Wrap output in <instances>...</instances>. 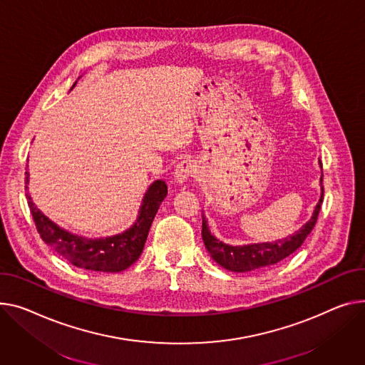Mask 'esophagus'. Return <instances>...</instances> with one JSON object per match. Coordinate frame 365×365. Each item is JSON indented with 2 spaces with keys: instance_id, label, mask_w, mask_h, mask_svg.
<instances>
[{
  "instance_id": "obj_1",
  "label": "esophagus",
  "mask_w": 365,
  "mask_h": 365,
  "mask_svg": "<svg viewBox=\"0 0 365 365\" xmlns=\"http://www.w3.org/2000/svg\"><path fill=\"white\" fill-rule=\"evenodd\" d=\"M195 175H197V165L193 164L190 160H183L176 165L175 180L179 185H183L185 182H187L190 178H193Z\"/></svg>"
}]
</instances>
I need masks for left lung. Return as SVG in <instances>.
Masks as SVG:
<instances>
[{"instance_id":"8db88e82","label":"left lung","mask_w":365,"mask_h":365,"mask_svg":"<svg viewBox=\"0 0 365 365\" xmlns=\"http://www.w3.org/2000/svg\"><path fill=\"white\" fill-rule=\"evenodd\" d=\"M320 165H322V163H320ZM320 182H322V197H320L317 205H315L309 220L292 236H287V237L276 240V242H264V244L232 247L229 244H225V242H222V240H218L214 235H211L207 220L202 215L201 235H202V240H204V245H205L207 251L210 252V255L218 265H222L223 269H226L229 272H236V273L259 270V269H265V267H270V265L280 262L290 254H294L304 244L305 237L311 233L315 223H317V217H319L322 202H323V195H324L323 170H322Z\"/></svg>"}]
</instances>
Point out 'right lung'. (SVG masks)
I'll use <instances>...</instances> for the list:
<instances>
[{
  "instance_id": "right-lung-1",
  "label": "right lung",
  "mask_w": 365,
  "mask_h": 365,
  "mask_svg": "<svg viewBox=\"0 0 365 365\" xmlns=\"http://www.w3.org/2000/svg\"><path fill=\"white\" fill-rule=\"evenodd\" d=\"M28 183L29 172H26V189ZM165 195V182L155 180L145 192L138 218L130 229L114 236L96 239H88L61 229L36 208L29 193L26 197L38 233L46 245L54 248L57 254L79 269L118 273L126 270L140 257L154 217Z\"/></svg>"
}]
</instances>
